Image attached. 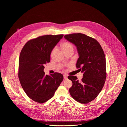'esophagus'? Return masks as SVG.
Listing matches in <instances>:
<instances>
[{
    "instance_id": "obj_1",
    "label": "esophagus",
    "mask_w": 127,
    "mask_h": 127,
    "mask_svg": "<svg viewBox=\"0 0 127 127\" xmlns=\"http://www.w3.org/2000/svg\"><path fill=\"white\" fill-rule=\"evenodd\" d=\"M63 76H64V79H65V80L67 79L68 78V76L67 75H64Z\"/></svg>"
}]
</instances>
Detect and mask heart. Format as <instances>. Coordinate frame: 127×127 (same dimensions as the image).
Returning a JSON list of instances; mask_svg holds the SVG:
<instances>
[{
	"label": "heart",
	"instance_id": "b5f03b06",
	"mask_svg": "<svg viewBox=\"0 0 127 127\" xmlns=\"http://www.w3.org/2000/svg\"><path fill=\"white\" fill-rule=\"evenodd\" d=\"M61 49H62V51L64 53H66V52H69V51H73V50H74V47H73V45H72L71 43H70L69 42H63L61 44ZM55 51H56V49H54L52 51L51 54V56H52L54 55V53H55Z\"/></svg>",
	"mask_w": 127,
	"mask_h": 127
}]
</instances>
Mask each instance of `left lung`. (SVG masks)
<instances>
[{
	"mask_svg": "<svg viewBox=\"0 0 127 127\" xmlns=\"http://www.w3.org/2000/svg\"><path fill=\"white\" fill-rule=\"evenodd\" d=\"M64 38L77 48L79 58L76 66L83 73L80 81L76 76L70 75L72 81L69 89L71 96L81 103L95 99L101 92L106 79V61L104 52L95 39L81 33L66 34Z\"/></svg>",
	"mask_w": 127,
	"mask_h": 127,
	"instance_id": "obj_1",
	"label": "left lung"
}]
</instances>
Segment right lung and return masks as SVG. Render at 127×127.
<instances>
[{
    "label": "right lung",
    "instance_id": "obj_1",
    "mask_svg": "<svg viewBox=\"0 0 127 127\" xmlns=\"http://www.w3.org/2000/svg\"><path fill=\"white\" fill-rule=\"evenodd\" d=\"M63 34L45 35L28 41L19 58V78L27 95L32 100L43 103L51 98L63 80L55 72L45 75L44 65L50 61L53 49Z\"/></svg>",
    "mask_w": 127,
    "mask_h": 127
}]
</instances>
